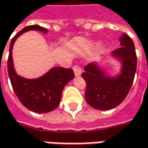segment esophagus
<instances>
[{
	"instance_id": "obj_1",
	"label": "esophagus",
	"mask_w": 148,
	"mask_h": 148,
	"mask_svg": "<svg viewBox=\"0 0 148 148\" xmlns=\"http://www.w3.org/2000/svg\"><path fill=\"white\" fill-rule=\"evenodd\" d=\"M73 69H74V75H75V76H79V75L81 74V73H82V69H81V68H80L79 66H78V65H75V66H74Z\"/></svg>"
}]
</instances>
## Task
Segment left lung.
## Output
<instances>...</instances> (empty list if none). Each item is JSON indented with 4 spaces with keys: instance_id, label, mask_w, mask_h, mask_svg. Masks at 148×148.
<instances>
[{
    "instance_id": "8db88e82",
    "label": "left lung",
    "mask_w": 148,
    "mask_h": 148,
    "mask_svg": "<svg viewBox=\"0 0 148 148\" xmlns=\"http://www.w3.org/2000/svg\"><path fill=\"white\" fill-rule=\"evenodd\" d=\"M121 47L114 50L112 57L120 61V74H107L97 62L89 63L81 74L86 83V100L95 109L109 110L125 100L131 87L136 70V54L133 40L126 34L120 38Z\"/></svg>"
}]
</instances>
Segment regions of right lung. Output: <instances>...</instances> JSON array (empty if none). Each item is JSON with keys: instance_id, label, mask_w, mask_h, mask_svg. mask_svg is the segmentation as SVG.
Returning <instances> with one entry per match:
<instances>
[{"instance_id": "add662e5", "label": "right lung", "mask_w": 148, "mask_h": 148, "mask_svg": "<svg viewBox=\"0 0 148 148\" xmlns=\"http://www.w3.org/2000/svg\"><path fill=\"white\" fill-rule=\"evenodd\" d=\"M29 30H39L47 34V29L39 25L26 26L11 41L7 70L12 86L22 104L35 113H48L58 108L64 86L74 77L72 69L52 68L47 74L37 79H25L15 72L12 62V47L21 34Z\"/></svg>"}]
</instances>
